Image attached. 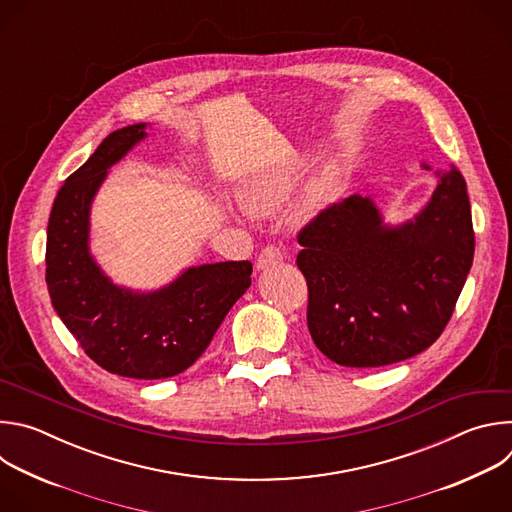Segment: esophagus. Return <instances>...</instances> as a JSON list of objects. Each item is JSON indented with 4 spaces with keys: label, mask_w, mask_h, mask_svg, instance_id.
I'll use <instances>...</instances> for the list:
<instances>
[{
    "label": "esophagus",
    "mask_w": 512,
    "mask_h": 512,
    "mask_svg": "<svg viewBox=\"0 0 512 512\" xmlns=\"http://www.w3.org/2000/svg\"><path fill=\"white\" fill-rule=\"evenodd\" d=\"M281 261H283V251H281L279 247H275V245H269V247H265V249L259 253V257H257V269H267V267L277 265V263H281Z\"/></svg>",
    "instance_id": "1"
}]
</instances>
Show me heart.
Wrapping results in <instances>:
<instances>
[{"label": "heart", "mask_w": 512, "mask_h": 512, "mask_svg": "<svg viewBox=\"0 0 512 512\" xmlns=\"http://www.w3.org/2000/svg\"><path fill=\"white\" fill-rule=\"evenodd\" d=\"M300 180H302L300 164H291L279 170H269L265 174H259L243 184L239 192L241 204L247 212L257 216L273 214L291 196V192L296 190ZM314 200H316V194L310 192L300 204L294 206V210H291V218H294V221H300L302 216L310 212Z\"/></svg>", "instance_id": "heart-1"}]
</instances>
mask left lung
<instances>
[{"label": "left lung", "instance_id": "obj_1", "mask_svg": "<svg viewBox=\"0 0 512 512\" xmlns=\"http://www.w3.org/2000/svg\"><path fill=\"white\" fill-rule=\"evenodd\" d=\"M437 178L425 208L403 225H385L369 196L352 194L300 231L308 330L336 364L369 369L411 358L450 322L472 267L474 229L464 176L452 166Z\"/></svg>", "mask_w": 512, "mask_h": 512}]
</instances>
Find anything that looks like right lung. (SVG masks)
I'll use <instances>...</instances> for the list:
<instances>
[{
  "label": "right lung",
  "instance_id": "add662e5",
  "mask_svg": "<svg viewBox=\"0 0 512 512\" xmlns=\"http://www.w3.org/2000/svg\"><path fill=\"white\" fill-rule=\"evenodd\" d=\"M145 123L107 135L58 190L46 237V285L68 332L101 369L129 379H168L210 344L251 285L249 261L188 267L154 291L113 283L89 251L91 204L107 172L148 137Z\"/></svg>",
  "mask_w": 512,
  "mask_h": 512
}]
</instances>
